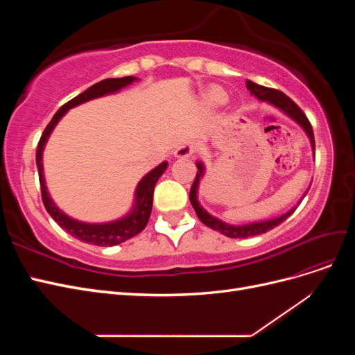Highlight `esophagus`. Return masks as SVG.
I'll use <instances>...</instances> for the list:
<instances>
[{
    "mask_svg": "<svg viewBox=\"0 0 355 355\" xmlns=\"http://www.w3.org/2000/svg\"><path fill=\"white\" fill-rule=\"evenodd\" d=\"M194 153H196V145L188 142V144L180 145V146L176 149V151H175V157L188 158V157H191Z\"/></svg>",
    "mask_w": 355,
    "mask_h": 355,
    "instance_id": "obj_1",
    "label": "esophagus"
}]
</instances>
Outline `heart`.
I'll use <instances>...</instances> for the list:
<instances>
[{"label": "heart", "instance_id": "1", "mask_svg": "<svg viewBox=\"0 0 355 355\" xmlns=\"http://www.w3.org/2000/svg\"><path fill=\"white\" fill-rule=\"evenodd\" d=\"M213 99L216 102H220L222 101V94L219 92H213Z\"/></svg>", "mask_w": 355, "mask_h": 355}]
</instances>
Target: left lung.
I'll list each match as a JSON object with an SVG mask.
<instances>
[{"mask_svg":"<svg viewBox=\"0 0 355 355\" xmlns=\"http://www.w3.org/2000/svg\"><path fill=\"white\" fill-rule=\"evenodd\" d=\"M245 85H247V89L250 90V93L253 96H256V98L259 99L261 102H266V103L275 106V108H278L282 112H284L287 116L292 118L295 123H297L300 127H302V130L306 133V136L309 139L311 148H313V151H314V149H315V141H314L313 127H311V123L308 121L306 115L302 112V110H300L299 106L292 99L287 98V96L284 93H282V92L263 87V85L256 84V83H253L250 80H247ZM197 168H198L197 176H196L194 184H192V187H191V192H189V201L192 204V207H194L198 219L204 225H207L209 228L218 231V232H220L223 235H227V237H230V239H247V237H253V235L265 234V232H268L270 230L278 227V225H280L282 222H284L297 207V206H295V207L290 209L288 211L283 213L282 216L274 218V219L252 222V223H244V225H231V223H227V222H223V220H220L218 218L211 216V214L200 204V201H198V188H200V180L204 176V171H206V167H204V164L201 163V161H197ZM308 189H306V192H308ZM306 192L304 194V197L306 196ZM304 197L300 198V201L304 200Z\"/></svg>","mask_w":355,"mask_h":355,"instance_id":"left-lung-1","label":"left lung"}]
</instances>
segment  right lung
<instances>
[{"label":"right lung","mask_w":355,"mask_h":355,"mask_svg":"<svg viewBox=\"0 0 355 355\" xmlns=\"http://www.w3.org/2000/svg\"><path fill=\"white\" fill-rule=\"evenodd\" d=\"M136 80L139 78L136 77L106 78L93 84L92 87L78 94L77 98H73L72 101L63 105L62 108L55 114V116L51 118V121L46 127L44 133L41 135V139L37 146V167H38V176H40V185H41V197H42V202H44V207L49 211L50 216L58 222L60 228H63L68 234H71L72 237H75L83 243H89L94 245H116L120 243H124L125 240H130L132 237H135V235L144 231L149 220V216H151L155 184L159 179V176L166 171L168 163L167 161H163V163L158 164L155 168H153L149 173H146L141 180H139L135 191L133 207L125 214V216L116 220L105 222V223H89V222H81L68 216L67 213H63L56 206V202L50 197L46 187L44 167H42V151H44V146L49 141L51 132L55 130L56 124L71 108H75V106L89 101L102 98V96H106V94H114L116 92H120L121 89L127 87V85H130Z\"/></svg>","instance_id":"obj_1"}]
</instances>
